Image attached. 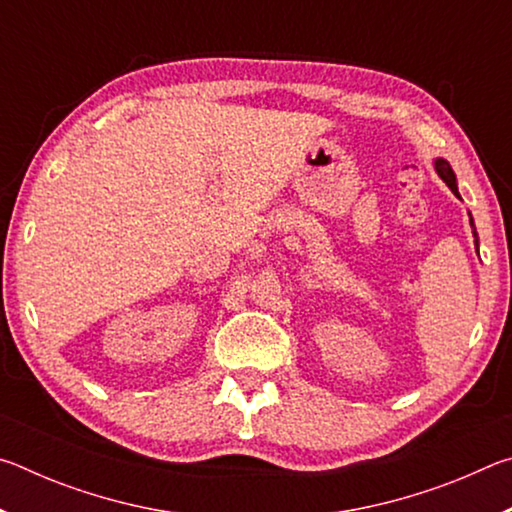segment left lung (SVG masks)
Returning a JSON list of instances; mask_svg holds the SVG:
<instances>
[{"instance_id":"1","label":"left lung","mask_w":512,"mask_h":512,"mask_svg":"<svg viewBox=\"0 0 512 512\" xmlns=\"http://www.w3.org/2000/svg\"><path fill=\"white\" fill-rule=\"evenodd\" d=\"M433 169H436V173L440 178H443V183L452 189L454 192V196H458L461 198V194H458V183H456V173H454V169L449 167V162L447 160H443V158H436L433 160ZM470 214V212H467ZM470 225H472V237H474V244L479 246V235H476V228H474V219H472V214H470ZM479 250V248H476Z\"/></svg>"}]
</instances>
